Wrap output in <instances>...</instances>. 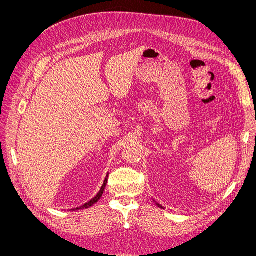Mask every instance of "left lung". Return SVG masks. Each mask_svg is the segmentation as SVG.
I'll use <instances>...</instances> for the list:
<instances>
[{
    "label": "left lung",
    "mask_w": 256,
    "mask_h": 256,
    "mask_svg": "<svg viewBox=\"0 0 256 256\" xmlns=\"http://www.w3.org/2000/svg\"><path fill=\"white\" fill-rule=\"evenodd\" d=\"M156 204H157V206H158L159 208H161V209H164V206H161L159 203H156Z\"/></svg>",
    "instance_id": "8db88e82"
}]
</instances>
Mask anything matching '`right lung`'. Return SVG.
<instances>
[{
    "instance_id": "1",
    "label": "right lung",
    "mask_w": 256,
    "mask_h": 256,
    "mask_svg": "<svg viewBox=\"0 0 256 256\" xmlns=\"http://www.w3.org/2000/svg\"><path fill=\"white\" fill-rule=\"evenodd\" d=\"M108 176H109V174L106 175V180H104V184H102V187L100 188V190H99V192L97 193V196L94 198H92L90 202H88V203H85L84 205H82V206H80V207H78V208H74V209H72V210L74 212V210H81V209H88V208H90V207H92V205L94 204H96L98 200H100V198L102 196V194H104V189H106V182H108Z\"/></svg>"
}]
</instances>
